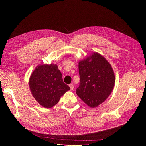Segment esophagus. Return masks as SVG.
Masks as SVG:
<instances>
[{
    "label": "esophagus",
    "mask_w": 146,
    "mask_h": 146,
    "mask_svg": "<svg viewBox=\"0 0 146 146\" xmlns=\"http://www.w3.org/2000/svg\"><path fill=\"white\" fill-rule=\"evenodd\" d=\"M69 87H70L71 90H73V89H74V86H73V84H69Z\"/></svg>",
    "instance_id": "34e87169"
}]
</instances>
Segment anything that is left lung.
<instances>
[{
    "instance_id": "8db88e82",
    "label": "left lung",
    "mask_w": 146,
    "mask_h": 146,
    "mask_svg": "<svg viewBox=\"0 0 146 146\" xmlns=\"http://www.w3.org/2000/svg\"><path fill=\"white\" fill-rule=\"evenodd\" d=\"M78 72L77 95L91 108L98 106L110 95L114 86L115 76L110 64L100 54L94 53L79 62Z\"/></svg>"
}]
</instances>
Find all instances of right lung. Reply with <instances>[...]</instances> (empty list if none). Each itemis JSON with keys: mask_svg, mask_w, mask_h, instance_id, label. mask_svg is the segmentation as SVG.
<instances>
[{"mask_svg": "<svg viewBox=\"0 0 146 146\" xmlns=\"http://www.w3.org/2000/svg\"><path fill=\"white\" fill-rule=\"evenodd\" d=\"M29 87L34 98L45 108L59 102L65 92L70 90L64 82L56 65H43L36 68L29 80Z\"/></svg>", "mask_w": 146, "mask_h": 146, "instance_id": "right-lung-1", "label": "right lung"}]
</instances>
